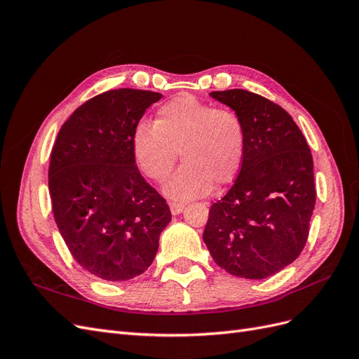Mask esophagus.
Listing matches in <instances>:
<instances>
[{
  "label": "esophagus",
  "mask_w": 359,
  "mask_h": 359,
  "mask_svg": "<svg viewBox=\"0 0 359 359\" xmlns=\"http://www.w3.org/2000/svg\"><path fill=\"white\" fill-rule=\"evenodd\" d=\"M169 206H170V212H172L173 215L181 214V212L184 211V208H186V205L181 203V202H170Z\"/></svg>",
  "instance_id": "obj_1"
}]
</instances>
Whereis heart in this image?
Wrapping results in <instances>:
<instances>
[{
    "mask_svg": "<svg viewBox=\"0 0 359 359\" xmlns=\"http://www.w3.org/2000/svg\"><path fill=\"white\" fill-rule=\"evenodd\" d=\"M247 130L241 115L231 107H215L190 94L161 104L154 123H139L132 149L139 169L163 182L177 165H184L166 184L172 199L189 201L208 194L214 184H231L241 170Z\"/></svg>",
    "mask_w": 359,
    "mask_h": 359,
    "instance_id": "obj_1",
    "label": "heart"
}]
</instances>
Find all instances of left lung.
Here are the masks:
<instances>
[{"mask_svg":"<svg viewBox=\"0 0 359 359\" xmlns=\"http://www.w3.org/2000/svg\"><path fill=\"white\" fill-rule=\"evenodd\" d=\"M211 97L241 115L247 144L233 186L211 206L203 243L229 274L266 278L307 243L316 203L313 157L299 127L274 102L245 90Z\"/></svg>","mask_w":359,"mask_h":359,"instance_id":"left-lung-1","label":"left lung"}]
</instances>
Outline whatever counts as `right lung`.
<instances>
[{
	"mask_svg": "<svg viewBox=\"0 0 359 359\" xmlns=\"http://www.w3.org/2000/svg\"><path fill=\"white\" fill-rule=\"evenodd\" d=\"M161 94L111 90L76 109L50 153L53 217L72 256L107 281L140 276L153 264L172 214L140 175L132 137Z\"/></svg>",
	"mask_w": 359,
	"mask_h": 359,
	"instance_id": "add662e5",
	"label": "right lung"
}]
</instances>
